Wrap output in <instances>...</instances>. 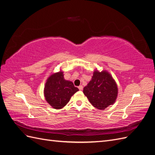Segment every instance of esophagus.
I'll return each mask as SVG.
<instances>
[{"instance_id":"1","label":"esophagus","mask_w":155,"mask_h":155,"mask_svg":"<svg viewBox=\"0 0 155 155\" xmlns=\"http://www.w3.org/2000/svg\"><path fill=\"white\" fill-rule=\"evenodd\" d=\"M83 86L82 85H79V87H78V88L79 89V90H80V91H82L83 90Z\"/></svg>"}]
</instances>
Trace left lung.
I'll return each instance as SVG.
<instances>
[{"label":"left lung","instance_id":"left-lung-1","mask_svg":"<svg viewBox=\"0 0 155 155\" xmlns=\"http://www.w3.org/2000/svg\"><path fill=\"white\" fill-rule=\"evenodd\" d=\"M83 93L94 107L104 110L114 104L118 89L115 80L109 72L106 70L99 72L96 69L91 80L84 87Z\"/></svg>","mask_w":155,"mask_h":155}]
</instances>
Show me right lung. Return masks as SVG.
Instances as JSON below:
<instances>
[{
  "label": "right lung",
  "instance_id": "add662e5",
  "mask_svg": "<svg viewBox=\"0 0 155 155\" xmlns=\"http://www.w3.org/2000/svg\"><path fill=\"white\" fill-rule=\"evenodd\" d=\"M79 89L72 81L64 79L62 70L53 73L46 79L44 88L46 101L54 109H60L66 105Z\"/></svg>",
  "mask_w": 155,
  "mask_h": 155
}]
</instances>
